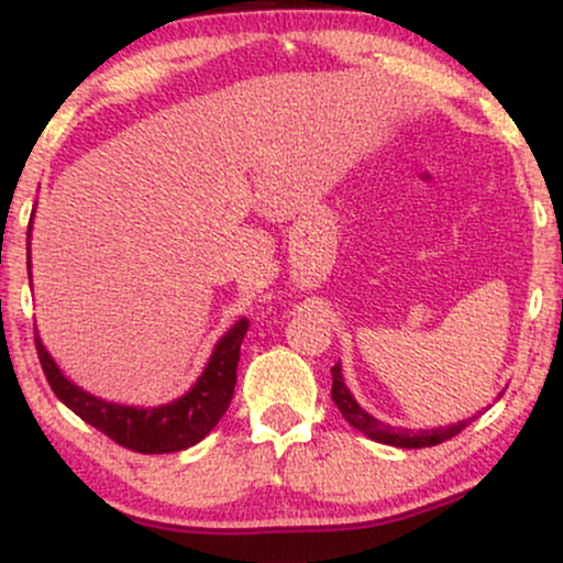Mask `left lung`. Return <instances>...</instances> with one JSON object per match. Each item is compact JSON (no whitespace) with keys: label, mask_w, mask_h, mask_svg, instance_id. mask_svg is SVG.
I'll use <instances>...</instances> for the list:
<instances>
[{"label":"left lung","mask_w":563,"mask_h":563,"mask_svg":"<svg viewBox=\"0 0 563 563\" xmlns=\"http://www.w3.org/2000/svg\"><path fill=\"white\" fill-rule=\"evenodd\" d=\"M333 373V402L339 405L341 416L346 418L349 423L354 426L357 431H363L365 437H371L373 442H380V444H391V448H405V450H418V448H434V444H442L448 442V439L461 434L466 426L474 421V418H468V421H457L452 426H439V429H429V431H407V429H394L389 423H380L376 421L373 416H367V412L354 402V397L349 394L344 378H341V365L335 363L331 367Z\"/></svg>","instance_id":"1"}]
</instances>
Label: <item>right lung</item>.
Wrapping results in <instances>:
<instances>
[{"label":"right lung","mask_w":563,"mask_h":563,"mask_svg":"<svg viewBox=\"0 0 563 563\" xmlns=\"http://www.w3.org/2000/svg\"><path fill=\"white\" fill-rule=\"evenodd\" d=\"M31 260V256H29ZM31 267V262H29ZM249 331V320H238L219 344L206 365L203 376L196 380L185 397L164 407H126L97 399L92 394L79 389L63 376L36 339V354L47 376L49 389L63 405H68L81 421L95 426L108 439L121 448L142 452V455H164V452H179L198 444L209 434L230 407L232 391L238 380V360H241L243 335Z\"/></svg>","instance_id":"right-lung-1"}]
</instances>
